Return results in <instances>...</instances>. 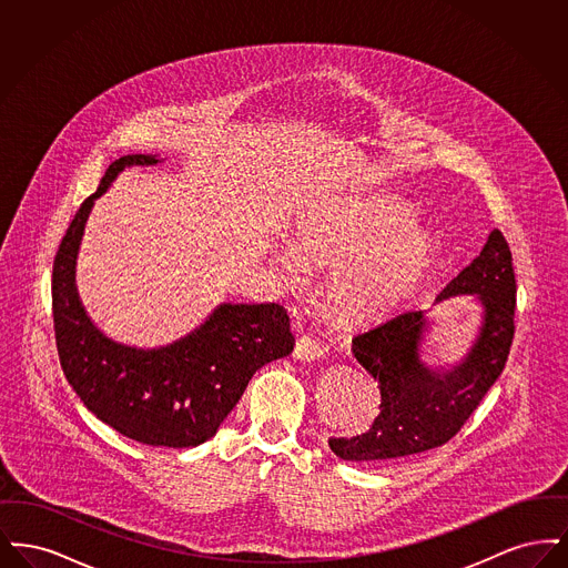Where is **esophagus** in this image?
<instances>
[{
  "instance_id": "obj_1",
  "label": "esophagus",
  "mask_w": 568,
  "mask_h": 568,
  "mask_svg": "<svg viewBox=\"0 0 568 568\" xmlns=\"http://www.w3.org/2000/svg\"><path fill=\"white\" fill-rule=\"evenodd\" d=\"M294 357L300 362H315V359L324 357V347L313 336H300L296 341V347H294Z\"/></svg>"
}]
</instances>
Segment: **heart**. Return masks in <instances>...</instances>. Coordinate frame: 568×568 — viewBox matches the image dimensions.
<instances>
[{
    "label": "heart",
    "instance_id": "heart-1",
    "mask_svg": "<svg viewBox=\"0 0 568 568\" xmlns=\"http://www.w3.org/2000/svg\"><path fill=\"white\" fill-rule=\"evenodd\" d=\"M297 255L306 264L336 266L325 297L332 313L352 324L389 315L430 268L433 234L394 200H366L320 209L300 219ZM285 278L297 281L302 264L285 251L276 257Z\"/></svg>",
    "mask_w": 568,
    "mask_h": 568
}]
</instances>
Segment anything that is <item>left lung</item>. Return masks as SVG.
<instances>
[{
  "mask_svg": "<svg viewBox=\"0 0 568 568\" xmlns=\"http://www.w3.org/2000/svg\"><path fill=\"white\" fill-rule=\"evenodd\" d=\"M511 262L505 236L491 230L481 253L434 300L470 296L481 308L470 349L452 366H430L422 357L434 324L428 311H406L353 338L355 359L378 383L381 406L366 433L327 440L338 458L387 464L440 447L458 434L500 377L514 343Z\"/></svg>",
  "mask_w": 568,
  "mask_h": 568,
  "instance_id": "8db88e82",
  "label": "left lung"
}]
</instances>
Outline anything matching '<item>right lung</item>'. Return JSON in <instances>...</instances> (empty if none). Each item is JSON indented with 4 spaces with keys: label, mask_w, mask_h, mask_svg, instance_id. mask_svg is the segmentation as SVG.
Returning a JSON list of instances; mask_svg holds the SVG:
<instances>
[{
    "label": "right lung",
    "mask_w": 568,
    "mask_h": 568,
    "mask_svg": "<svg viewBox=\"0 0 568 568\" xmlns=\"http://www.w3.org/2000/svg\"><path fill=\"white\" fill-rule=\"evenodd\" d=\"M155 163L158 155L142 153L110 163L72 219L54 255V338L63 375L100 422L135 443L183 449L213 438L255 371L290 355L296 341L274 302H221L190 334L153 349L112 341L91 322L77 290L87 219L125 168Z\"/></svg>",
    "instance_id": "obj_1"
}]
</instances>
